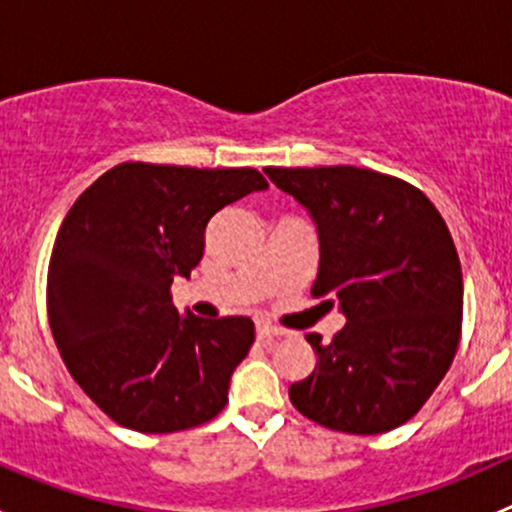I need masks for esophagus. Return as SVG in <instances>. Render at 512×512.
I'll return each instance as SVG.
<instances>
[{"instance_id": "obj_1", "label": "esophagus", "mask_w": 512, "mask_h": 512, "mask_svg": "<svg viewBox=\"0 0 512 512\" xmlns=\"http://www.w3.org/2000/svg\"><path fill=\"white\" fill-rule=\"evenodd\" d=\"M285 329L272 327V324H257V339H272V337H282Z\"/></svg>"}]
</instances>
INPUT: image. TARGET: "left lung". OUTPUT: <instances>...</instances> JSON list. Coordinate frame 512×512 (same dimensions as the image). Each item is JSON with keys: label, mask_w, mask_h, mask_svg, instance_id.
Returning a JSON list of instances; mask_svg holds the SVG:
<instances>
[{"label": "left lung", "mask_w": 512, "mask_h": 512, "mask_svg": "<svg viewBox=\"0 0 512 512\" xmlns=\"http://www.w3.org/2000/svg\"><path fill=\"white\" fill-rule=\"evenodd\" d=\"M317 223L312 297L347 317L317 364L289 386L309 421L356 436L391 431L436 391L461 342L463 275L436 205L406 180L354 165L265 168Z\"/></svg>", "instance_id": "8db88e82"}]
</instances>
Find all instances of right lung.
Returning a JSON list of instances; mask_svg holds the SVG:
<instances>
[{
  "instance_id": "add662e5",
  "label": "right lung",
  "mask_w": 512,
  "mask_h": 512,
  "mask_svg": "<svg viewBox=\"0 0 512 512\" xmlns=\"http://www.w3.org/2000/svg\"><path fill=\"white\" fill-rule=\"evenodd\" d=\"M267 180L255 168L121 163L59 227L46 309L66 369L108 418L175 433L225 409L255 342L247 317H180L170 285L203 257L210 218Z\"/></svg>"
}]
</instances>
